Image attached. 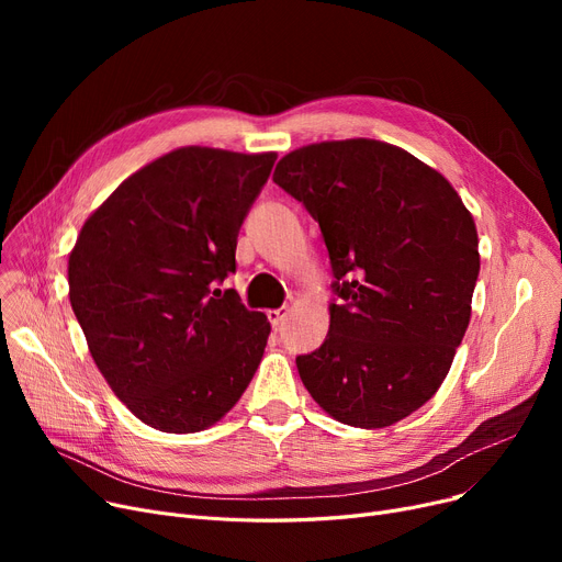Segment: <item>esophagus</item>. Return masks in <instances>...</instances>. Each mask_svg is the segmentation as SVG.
Wrapping results in <instances>:
<instances>
[{
  "label": "esophagus",
  "mask_w": 562,
  "mask_h": 562,
  "mask_svg": "<svg viewBox=\"0 0 562 562\" xmlns=\"http://www.w3.org/2000/svg\"><path fill=\"white\" fill-rule=\"evenodd\" d=\"M286 314H289V310H286V307L269 310V312H266V316H269V321H271V326H273V328H280V326H282V321L286 318Z\"/></svg>",
  "instance_id": "esophagus-1"
}]
</instances>
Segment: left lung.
<instances>
[{
	"label": "left lung",
	"mask_w": 562,
	"mask_h": 562,
	"mask_svg": "<svg viewBox=\"0 0 562 562\" xmlns=\"http://www.w3.org/2000/svg\"><path fill=\"white\" fill-rule=\"evenodd\" d=\"M273 182L305 204L333 266L330 330L296 367L341 424L385 428L435 396L471 318L476 223L449 180L396 145H303Z\"/></svg>",
	"instance_id": "left-lung-1"
}]
</instances>
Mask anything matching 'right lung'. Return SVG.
<instances>
[{"label":"right lung","mask_w":562,"mask_h":562,"mask_svg":"<svg viewBox=\"0 0 562 562\" xmlns=\"http://www.w3.org/2000/svg\"><path fill=\"white\" fill-rule=\"evenodd\" d=\"M177 147L143 166L86 218L68 259L70 305L88 350L134 417L200 432L241 398L271 323L216 289L276 164Z\"/></svg>","instance_id":"obj_1"}]
</instances>
